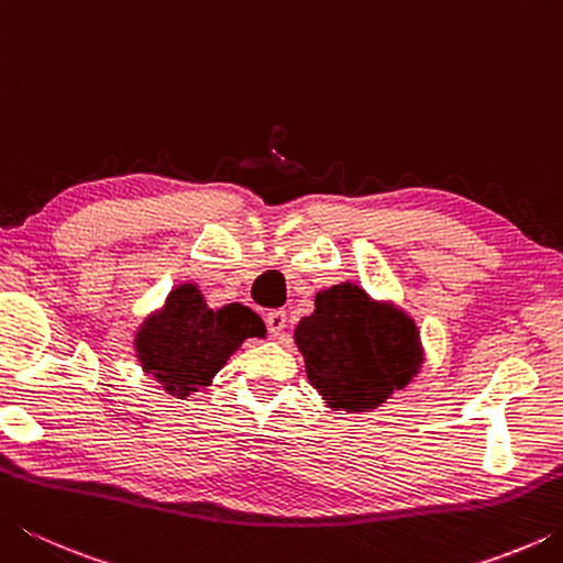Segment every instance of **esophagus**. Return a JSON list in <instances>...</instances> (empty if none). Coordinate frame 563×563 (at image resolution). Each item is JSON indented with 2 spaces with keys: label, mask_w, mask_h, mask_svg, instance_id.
Masks as SVG:
<instances>
[{
  "label": "esophagus",
  "mask_w": 563,
  "mask_h": 563,
  "mask_svg": "<svg viewBox=\"0 0 563 563\" xmlns=\"http://www.w3.org/2000/svg\"><path fill=\"white\" fill-rule=\"evenodd\" d=\"M285 322H288V316H285V310H271L268 316H265V325H268L273 338H278L280 332L285 330Z\"/></svg>",
  "instance_id": "34e87169"
}]
</instances>
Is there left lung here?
Masks as SVG:
<instances>
[{
	"label": "left lung",
	"instance_id": "1",
	"mask_svg": "<svg viewBox=\"0 0 563 563\" xmlns=\"http://www.w3.org/2000/svg\"><path fill=\"white\" fill-rule=\"evenodd\" d=\"M305 373L330 409L369 412L419 373L424 347L417 322L357 283L316 295V310L295 325Z\"/></svg>",
	"mask_w": 563,
	"mask_h": 563
}]
</instances>
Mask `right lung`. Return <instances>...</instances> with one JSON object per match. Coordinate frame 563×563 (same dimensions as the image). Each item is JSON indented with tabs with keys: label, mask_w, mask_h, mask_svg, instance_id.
Wrapping results in <instances>:
<instances>
[{
	"label": "right lung",
	"mask_w": 563,
	"mask_h": 563,
	"mask_svg": "<svg viewBox=\"0 0 563 563\" xmlns=\"http://www.w3.org/2000/svg\"><path fill=\"white\" fill-rule=\"evenodd\" d=\"M247 338H265V322L241 302L211 310L196 283H180L141 322L133 340L141 369L184 399L208 387Z\"/></svg>",
	"instance_id": "1"
}]
</instances>
